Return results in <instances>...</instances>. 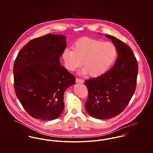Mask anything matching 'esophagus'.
<instances>
[{
	"label": "esophagus",
	"mask_w": 153,
	"mask_h": 153,
	"mask_svg": "<svg viewBox=\"0 0 153 153\" xmlns=\"http://www.w3.org/2000/svg\"><path fill=\"white\" fill-rule=\"evenodd\" d=\"M84 81L82 79H78V78L76 79V83H81V84H82V83H84Z\"/></svg>",
	"instance_id": "esophagus-1"
}]
</instances>
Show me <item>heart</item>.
I'll use <instances>...</instances> for the list:
<instances>
[{"instance_id":"1","label":"heart","mask_w":153,"mask_h":153,"mask_svg":"<svg viewBox=\"0 0 153 153\" xmlns=\"http://www.w3.org/2000/svg\"><path fill=\"white\" fill-rule=\"evenodd\" d=\"M117 56V49L113 43L87 37L78 40L74 45V49L66 48L62 53L66 69L74 71L83 64L84 67L81 72L89 74L92 77L104 74Z\"/></svg>"}]
</instances>
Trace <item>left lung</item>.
<instances>
[{
  "label": "left lung",
  "instance_id": "left-lung-1",
  "mask_svg": "<svg viewBox=\"0 0 153 153\" xmlns=\"http://www.w3.org/2000/svg\"><path fill=\"white\" fill-rule=\"evenodd\" d=\"M105 36L117 48L115 63L107 72L85 82L89 92L85 109L100 120L115 117L126 108L135 90L138 69L130 46L113 36Z\"/></svg>",
  "mask_w": 153,
  "mask_h": 153
}]
</instances>
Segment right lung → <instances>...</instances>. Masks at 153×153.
<instances>
[{
	"instance_id": "1",
	"label": "right lung",
	"mask_w": 153,
	"mask_h": 153,
	"mask_svg": "<svg viewBox=\"0 0 153 153\" xmlns=\"http://www.w3.org/2000/svg\"><path fill=\"white\" fill-rule=\"evenodd\" d=\"M66 37L48 34L30 41L13 66L14 88L24 109L43 121L58 118L64 108V94L75 78L61 65Z\"/></svg>"
}]
</instances>
